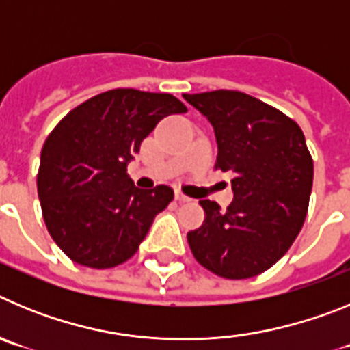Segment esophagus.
I'll return each mask as SVG.
<instances>
[{
    "mask_svg": "<svg viewBox=\"0 0 350 350\" xmlns=\"http://www.w3.org/2000/svg\"><path fill=\"white\" fill-rule=\"evenodd\" d=\"M175 200H177L178 203H189L191 202V198L185 196L182 191H175Z\"/></svg>",
    "mask_w": 350,
    "mask_h": 350,
    "instance_id": "esophagus-1",
    "label": "esophagus"
}]
</instances>
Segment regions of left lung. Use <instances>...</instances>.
I'll return each instance as SVG.
<instances>
[{"mask_svg":"<svg viewBox=\"0 0 350 350\" xmlns=\"http://www.w3.org/2000/svg\"><path fill=\"white\" fill-rule=\"evenodd\" d=\"M184 98L212 124L215 168L234 175L228 210L200 202L205 222L187 233L193 256L224 279L256 277L286 254L307 217L314 161L303 131L245 92L221 89Z\"/></svg>","mask_w":350,"mask_h":350,"instance_id":"left-lung-1","label":"left lung"}]
</instances>
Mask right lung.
I'll return each mask as SVG.
<instances>
[{
	"instance_id": "1",
	"label": "right lung",
	"mask_w": 350,
	"mask_h": 350,
	"mask_svg": "<svg viewBox=\"0 0 350 350\" xmlns=\"http://www.w3.org/2000/svg\"><path fill=\"white\" fill-rule=\"evenodd\" d=\"M184 112L172 94L112 89L73 108L52 129L36 185L49 233L71 261L101 270L137 252L173 189H138L126 168L163 117Z\"/></svg>"
}]
</instances>
